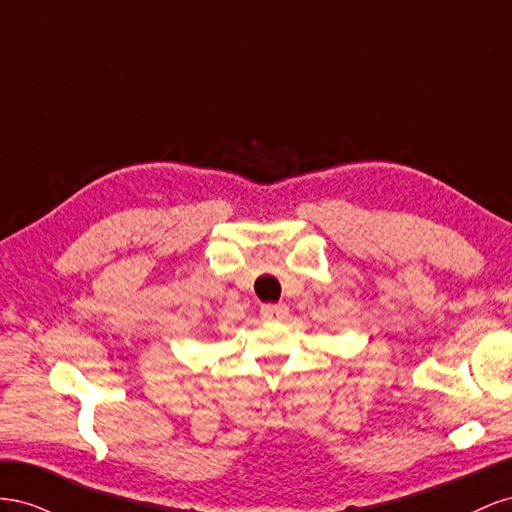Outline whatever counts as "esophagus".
Here are the masks:
<instances>
[{
  "instance_id": "1",
  "label": "esophagus",
  "mask_w": 512,
  "mask_h": 512,
  "mask_svg": "<svg viewBox=\"0 0 512 512\" xmlns=\"http://www.w3.org/2000/svg\"><path fill=\"white\" fill-rule=\"evenodd\" d=\"M259 313L264 319L279 321V319H285L289 315V309H287V304H264V306H261Z\"/></svg>"
}]
</instances>
